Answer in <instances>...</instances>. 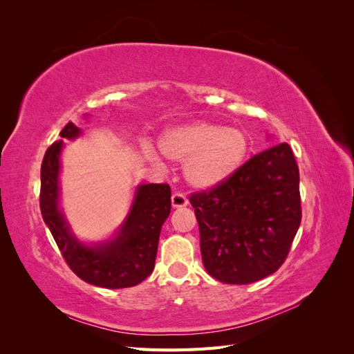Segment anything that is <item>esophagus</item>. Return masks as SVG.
Here are the masks:
<instances>
[{"instance_id":"34e87169","label":"esophagus","mask_w":354,"mask_h":354,"mask_svg":"<svg viewBox=\"0 0 354 354\" xmlns=\"http://www.w3.org/2000/svg\"><path fill=\"white\" fill-rule=\"evenodd\" d=\"M171 203H173L174 208H183V207L187 205L189 201H187V198L185 195L174 194L173 196H171Z\"/></svg>"}]
</instances>
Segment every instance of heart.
I'll use <instances>...</instances> for the list:
<instances>
[{"label":"heart","mask_w":354,"mask_h":354,"mask_svg":"<svg viewBox=\"0 0 354 354\" xmlns=\"http://www.w3.org/2000/svg\"><path fill=\"white\" fill-rule=\"evenodd\" d=\"M159 149L167 158L185 164L190 186L214 189L238 173L248 158L251 143L239 128L198 121L164 131Z\"/></svg>","instance_id":"heart-1"}]
</instances>
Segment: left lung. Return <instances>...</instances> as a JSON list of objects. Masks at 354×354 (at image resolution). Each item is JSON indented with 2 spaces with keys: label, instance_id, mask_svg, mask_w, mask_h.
Returning <instances> with one entry per match:
<instances>
[{
  "label": "left lung",
  "instance_id": "8db88e82",
  "mask_svg": "<svg viewBox=\"0 0 354 354\" xmlns=\"http://www.w3.org/2000/svg\"><path fill=\"white\" fill-rule=\"evenodd\" d=\"M189 201L207 272L224 283L260 281L283 264L301 223L292 149L288 143L266 149L223 185L195 192Z\"/></svg>",
  "mask_w": 354,
  "mask_h": 354
}]
</instances>
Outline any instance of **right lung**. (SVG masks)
I'll return each instance as SVG.
<instances>
[{
  "instance_id": "1",
  "label": "right lung",
  "mask_w": 354,
  "mask_h": 354,
  "mask_svg": "<svg viewBox=\"0 0 354 354\" xmlns=\"http://www.w3.org/2000/svg\"><path fill=\"white\" fill-rule=\"evenodd\" d=\"M80 128L68 122L62 138H75ZM63 140L55 142L42 159L39 207L42 218L55 238L71 270L87 283L118 289L136 286L153 272L160 227L171 211V189L167 183L138 186L130 214L118 236L87 246L73 236L59 209V173Z\"/></svg>"
}]
</instances>
